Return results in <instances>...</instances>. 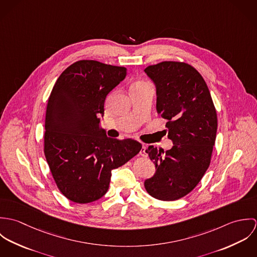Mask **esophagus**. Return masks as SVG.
<instances>
[{
	"instance_id": "34e87169",
	"label": "esophagus",
	"mask_w": 257,
	"mask_h": 257,
	"mask_svg": "<svg viewBox=\"0 0 257 257\" xmlns=\"http://www.w3.org/2000/svg\"><path fill=\"white\" fill-rule=\"evenodd\" d=\"M146 149H147V146L143 145V146H142V150H141V155L147 156V151H146Z\"/></svg>"
}]
</instances>
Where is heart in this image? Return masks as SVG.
Wrapping results in <instances>:
<instances>
[{
  "instance_id": "1",
  "label": "heart",
  "mask_w": 257,
  "mask_h": 257,
  "mask_svg": "<svg viewBox=\"0 0 257 257\" xmlns=\"http://www.w3.org/2000/svg\"><path fill=\"white\" fill-rule=\"evenodd\" d=\"M146 83L145 82H142V81H140V82H137L136 84H134L133 86H141V85H145Z\"/></svg>"
}]
</instances>
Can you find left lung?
I'll list each match as a JSON object with an SVG mask.
<instances>
[{
	"mask_svg": "<svg viewBox=\"0 0 257 257\" xmlns=\"http://www.w3.org/2000/svg\"><path fill=\"white\" fill-rule=\"evenodd\" d=\"M145 72L156 86V110L166 119L165 131L173 142L165 152L147 148L156 171L145 187L155 199L175 201L194 190L210 166L217 110L204 78L190 64L162 61Z\"/></svg>",
	"mask_w": 257,
	"mask_h": 257,
	"instance_id": "obj_1",
	"label": "left lung"
}]
</instances>
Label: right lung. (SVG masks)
<instances>
[{
    "label": "right lung",
    "mask_w": 257,
    "mask_h": 257,
    "mask_svg": "<svg viewBox=\"0 0 257 257\" xmlns=\"http://www.w3.org/2000/svg\"><path fill=\"white\" fill-rule=\"evenodd\" d=\"M125 75V67L83 59L67 67L52 88L43 150L59 191L74 203L102 198L111 170L142 149L138 141L110 139L99 127L107 95Z\"/></svg>",
    "instance_id": "obj_1"
}]
</instances>
